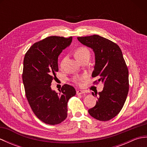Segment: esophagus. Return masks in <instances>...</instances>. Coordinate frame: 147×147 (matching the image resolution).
I'll list each match as a JSON object with an SVG mask.
<instances>
[{"mask_svg": "<svg viewBox=\"0 0 147 147\" xmlns=\"http://www.w3.org/2000/svg\"><path fill=\"white\" fill-rule=\"evenodd\" d=\"M84 93H85V92L83 91V90H78L76 92L77 95H82V94H84Z\"/></svg>", "mask_w": 147, "mask_h": 147, "instance_id": "34e87169", "label": "esophagus"}]
</instances>
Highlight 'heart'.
<instances>
[{
    "label": "heart",
    "mask_w": 147,
    "mask_h": 147,
    "mask_svg": "<svg viewBox=\"0 0 147 147\" xmlns=\"http://www.w3.org/2000/svg\"><path fill=\"white\" fill-rule=\"evenodd\" d=\"M75 55L78 60L81 62L86 57H90V52L89 50L87 48L85 47H80L78 48L76 51ZM65 60H66V57H64L63 59L62 60V62H61L62 65L63 64V63L65 62ZM83 79V77L75 76L73 78V81L74 82H75L76 83H80V82H82Z\"/></svg>",
    "instance_id": "1"
}]
</instances>
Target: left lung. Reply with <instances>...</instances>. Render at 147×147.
<instances>
[{
    "mask_svg": "<svg viewBox=\"0 0 147 147\" xmlns=\"http://www.w3.org/2000/svg\"><path fill=\"white\" fill-rule=\"evenodd\" d=\"M77 38L93 50L95 63L92 76L104 84L102 91L95 93V106L88 112L96 119L109 121L119 113L129 91L128 69L123 53L116 43L97 35Z\"/></svg>",
    "mask_w": 147,
    "mask_h": 147,
    "instance_id": "left-lung-1",
    "label": "left lung"
}]
</instances>
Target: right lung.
<instances>
[{"label": "right lung", "instance_id": "obj_1", "mask_svg": "<svg viewBox=\"0 0 147 147\" xmlns=\"http://www.w3.org/2000/svg\"><path fill=\"white\" fill-rule=\"evenodd\" d=\"M72 40V36L47 37L34 43L24 58L23 82L27 100L36 116L51 125L65 119L67 102L76 93L69 85L62 86L60 93L51 88L59 71V55L71 45Z\"/></svg>", "mask_w": 147, "mask_h": 147}]
</instances>
